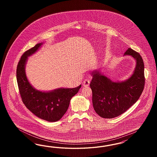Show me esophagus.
I'll list each match as a JSON object with an SVG mask.
<instances>
[{
	"label": "esophagus",
	"mask_w": 157,
	"mask_h": 157,
	"mask_svg": "<svg viewBox=\"0 0 157 157\" xmlns=\"http://www.w3.org/2000/svg\"><path fill=\"white\" fill-rule=\"evenodd\" d=\"M90 80H89V79H85L83 82V86H85V87L89 86V85H90Z\"/></svg>",
	"instance_id": "1"
}]
</instances>
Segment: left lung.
I'll list each match as a JSON object with an SVG mask.
<instances>
[{
	"instance_id": "1",
	"label": "left lung",
	"mask_w": 157,
	"mask_h": 157,
	"mask_svg": "<svg viewBox=\"0 0 157 157\" xmlns=\"http://www.w3.org/2000/svg\"><path fill=\"white\" fill-rule=\"evenodd\" d=\"M124 55H130L136 61L132 76L122 82H113L100 72L94 71L90 86L92 101L95 112L105 119H112L126 112L139 98L145 84L144 66L142 57L131 48Z\"/></svg>"
}]
</instances>
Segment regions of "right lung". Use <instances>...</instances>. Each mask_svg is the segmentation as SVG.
<instances>
[{"label": "right lung", "instance_id": "1", "mask_svg": "<svg viewBox=\"0 0 157 157\" xmlns=\"http://www.w3.org/2000/svg\"><path fill=\"white\" fill-rule=\"evenodd\" d=\"M36 44L22 55L17 68V80L22 101L26 107L39 118L49 122L59 120L66 113L70 100L79 91L81 85L72 89H59L42 92L33 88L26 78L25 67L28 57L42 45Z\"/></svg>", "mask_w": 157, "mask_h": 157}]
</instances>
